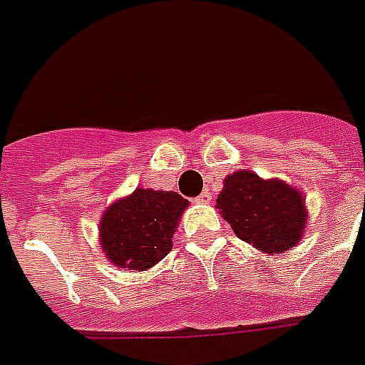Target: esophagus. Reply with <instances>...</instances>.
<instances>
[{"instance_id": "obj_1", "label": "esophagus", "mask_w": 365, "mask_h": 365, "mask_svg": "<svg viewBox=\"0 0 365 365\" xmlns=\"http://www.w3.org/2000/svg\"><path fill=\"white\" fill-rule=\"evenodd\" d=\"M210 200H212V195H210L208 191L200 192V195H198V197H197V202L198 204H210Z\"/></svg>"}]
</instances>
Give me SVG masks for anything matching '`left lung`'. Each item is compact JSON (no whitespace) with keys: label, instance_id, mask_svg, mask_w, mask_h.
Returning a JSON list of instances; mask_svg holds the SVG:
<instances>
[{"label":"left lung","instance_id":"1","mask_svg":"<svg viewBox=\"0 0 365 365\" xmlns=\"http://www.w3.org/2000/svg\"><path fill=\"white\" fill-rule=\"evenodd\" d=\"M215 208L234 234L264 255H279L298 245L307 225L304 192L283 180H264L242 168L223 180Z\"/></svg>","mask_w":365,"mask_h":365}]
</instances>
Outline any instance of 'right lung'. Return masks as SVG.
<instances>
[{"label":"right lung","instance_id":"right-lung-1","mask_svg":"<svg viewBox=\"0 0 365 365\" xmlns=\"http://www.w3.org/2000/svg\"><path fill=\"white\" fill-rule=\"evenodd\" d=\"M189 200L174 191L136 187L103 212L99 245L118 268L144 272L173 250V236Z\"/></svg>","mask_w":365,"mask_h":365}]
</instances>
